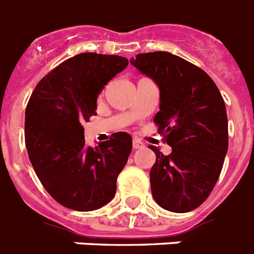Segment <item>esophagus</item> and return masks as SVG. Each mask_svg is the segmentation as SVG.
Listing matches in <instances>:
<instances>
[{
  "label": "esophagus",
  "instance_id": "1",
  "mask_svg": "<svg viewBox=\"0 0 254 254\" xmlns=\"http://www.w3.org/2000/svg\"><path fill=\"white\" fill-rule=\"evenodd\" d=\"M132 147H133V149H140V148L144 147V144L141 143V141H140L139 139H133Z\"/></svg>",
  "mask_w": 254,
  "mask_h": 254
}]
</instances>
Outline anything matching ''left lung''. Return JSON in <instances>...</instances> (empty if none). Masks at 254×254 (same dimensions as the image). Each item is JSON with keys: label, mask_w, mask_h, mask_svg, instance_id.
<instances>
[{"label": "left lung", "mask_w": 254, "mask_h": 254, "mask_svg": "<svg viewBox=\"0 0 254 254\" xmlns=\"http://www.w3.org/2000/svg\"><path fill=\"white\" fill-rule=\"evenodd\" d=\"M131 64L159 86L160 111L153 122L172 147L164 156L149 145L156 153L152 195L172 212L195 210L212 191L228 151L224 99L203 69L169 52L139 54Z\"/></svg>", "instance_id": "8db88e82"}]
</instances>
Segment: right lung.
Instances as JSON below:
<instances>
[{"instance_id":"1","label":"right lung","mask_w":254,"mask_h":254,"mask_svg":"<svg viewBox=\"0 0 254 254\" xmlns=\"http://www.w3.org/2000/svg\"><path fill=\"white\" fill-rule=\"evenodd\" d=\"M127 65L128 60L117 55H76L46 74L28 99V159L48 194L64 207L93 211L114 198L132 139L117 132L98 147H89L82 125L97 115L103 86Z\"/></svg>"}]
</instances>
